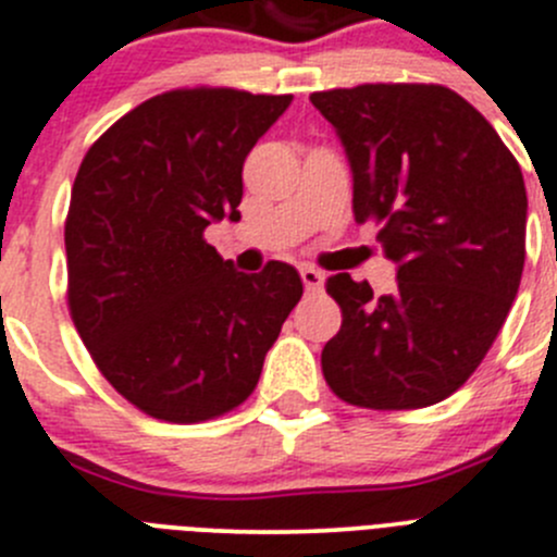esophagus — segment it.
I'll return each instance as SVG.
<instances>
[{
  "label": "esophagus",
  "mask_w": 557,
  "mask_h": 557,
  "mask_svg": "<svg viewBox=\"0 0 557 557\" xmlns=\"http://www.w3.org/2000/svg\"><path fill=\"white\" fill-rule=\"evenodd\" d=\"M299 274H301V283H305V288H307V290H312V294H315V290H321V288H323V274L318 272V269H312V267H301V269H299Z\"/></svg>",
  "instance_id": "34e87169"
}]
</instances>
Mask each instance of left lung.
Masks as SVG:
<instances>
[{"label": "left lung", "instance_id": "1", "mask_svg": "<svg viewBox=\"0 0 557 557\" xmlns=\"http://www.w3.org/2000/svg\"><path fill=\"white\" fill-rule=\"evenodd\" d=\"M310 100L348 154L356 223L381 225L377 242L397 263L386 296L348 272L326 280L343 326L323 345V377L356 408H428L482 364L520 288V163L441 84H361Z\"/></svg>", "mask_w": 557, "mask_h": 557}]
</instances>
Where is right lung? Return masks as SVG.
<instances>
[{
    "label": "right lung",
    "mask_w": 557,
    "mask_h": 557,
    "mask_svg": "<svg viewBox=\"0 0 557 557\" xmlns=\"http://www.w3.org/2000/svg\"><path fill=\"white\" fill-rule=\"evenodd\" d=\"M290 95L171 89L86 152L64 220L67 307L97 370L152 419L196 424L245 403L301 299L299 272H236L203 231L239 220L242 165Z\"/></svg>",
    "instance_id": "obj_1"
}]
</instances>
